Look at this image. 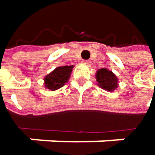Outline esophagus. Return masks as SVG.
<instances>
[{
    "label": "esophagus",
    "mask_w": 155,
    "mask_h": 155,
    "mask_svg": "<svg viewBox=\"0 0 155 155\" xmlns=\"http://www.w3.org/2000/svg\"><path fill=\"white\" fill-rule=\"evenodd\" d=\"M82 64H85V65H90V64H91V61H89V60H84V61H82Z\"/></svg>",
    "instance_id": "obj_1"
}]
</instances>
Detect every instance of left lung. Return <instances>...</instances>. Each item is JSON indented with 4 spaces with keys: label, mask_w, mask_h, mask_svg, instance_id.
Returning a JSON list of instances; mask_svg holds the SVG:
<instances>
[{
    "label": "left lung",
    "mask_w": 155,
    "mask_h": 155,
    "mask_svg": "<svg viewBox=\"0 0 155 155\" xmlns=\"http://www.w3.org/2000/svg\"><path fill=\"white\" fill-rule=\"evenodd\" d=\"M96 81L99 87L107 91H113L118 87V79L116 74L107 68L98 69L96 72Z\"/></svg>",
    "instance_id": "left-lung-1"
}]
</instances>
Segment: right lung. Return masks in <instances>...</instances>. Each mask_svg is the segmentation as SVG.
Here are the masks:
<instances>
[{
    "mask_svg": "<svg viewBox=\"0 0 155 155\" xmlns=\"http://www.w3.org/2000/svg\"><path fill=\"white\" fill-rule=\"evenodd\" d=\"M74 65H64L56 67L44 78V86L51 91L62 88L70 79Z\"/></svg>",
    "mask_w": 155,
    "mask_h": 155,
    "instance_id": "obj_1",
    "label": "right lung"
}]
</instances>
